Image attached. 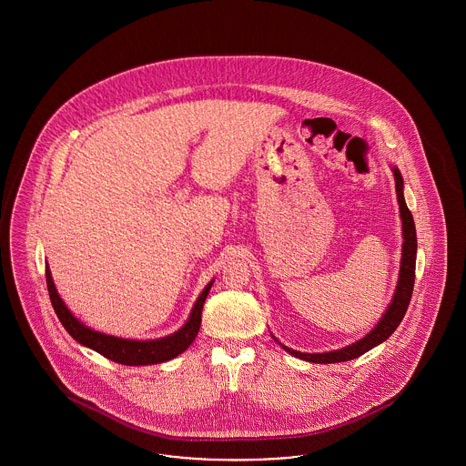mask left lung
Masks as SVG:
<instances>
[{"mask_svg":"<svg viewBox=\"0 0 466 466\" xmlns=\"http://www.w3.org/2000/svg\"><path fill=\"white\" fill-rule=\"evenodd\" d=\"M393 175H395V185H397V199H399L400 218H401V230H403L399 285H397V289H395L393 300L390 302L384 316L379 319V323L370 330V333H367L365 337H361L360 340H356L351 346L335 350V351H330V353H300V351L289 350L285 344L279 342L281 348L285 351H289V355L300 358V360H306V361H310V363H339V361L355 360L358 356H361L363 353L370 351L372 348L379 346L380 342H384L391 333L397 330V327L401 323V319H403V316L407 312V308H409L410 297H412V289H414L418 238H416V225H414L412 213L409 211L405 199H403V177L400 175L399 167H393Z\"/></svg>","mask_w":466,"mask_h":466,"instance_id":"8db88e82","label":"left lung"}]
</instances>
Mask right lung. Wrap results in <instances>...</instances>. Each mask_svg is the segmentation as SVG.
Returning <instances> with one entry per match:
<instances>
[{
    "mask_svg": "<svg viewBox=\"0 0 466 466\" xmlns=\"http://www.w3.org/2000/svg\"><path fill=\"white\" fill-rule=\"evenodd\" d=\"M45 276H46V289H48L52 308L56 310L63 327L66 329V332L82 346L97 351L99 355L108 358L111 361L122 363V365H134V367L136 365H154V363L173 360L177 355H181L194 342L200 329L202 306L206 302L209 289L213 287V281H209L206 285V289H202L187 323L177 332L166 335L162 339H156V340H133V339H122V337H115V335L96 332L89 327H86L82 321H78L71 314V310L67 309L66 304L59 297L57 289L54 287L48 266H45Z\"/></svg>",
    "mask_w": 466,
    "mask_h": 466,
    "instance_id": "add662e5",
    "label": "right lung"
}]
</instances>
